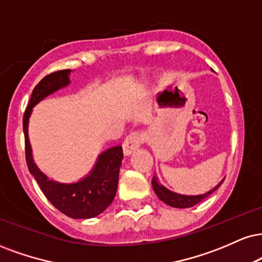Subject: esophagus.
<instances>
[{
  "instance_id": "obj_1",
  "label": "esophagus",
  "mask_w": 262,
  "mask_h": 262,
  "mask_svg": "<svg viewBox=\"0 0 262 262\" xmlns=\"http://www.w3.org/2000/svg\"><path fill=\"white\" fill-rule=\"evenodd\" d=\"M141 140H143V137L139 133H130L125 138L124 143H123V154L124 156H130L132 154H134L135 151L139 150L140 145H141Z\"/></svg>"
}]
</instances>
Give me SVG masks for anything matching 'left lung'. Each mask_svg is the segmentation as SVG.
Wrapping results in <instances>:
<instances>
[{"instance_id":"left-lung-1","label":"left lung","mask_w":262,"mask_h":262,"mask_svg":"<svg viewBox=\"0 0 262 262\" xmlns=\"http://www.w3.org/2000/svg\"><path fill=\"white\" fill-rule=\"evenodd\" d=\"M222 183H223V179L216 185L215 188H212L211 190L206 191L205 194L184 195V194L174 193V191L169 190V189L163 187L162 184H160L157 176H154L152 181H151L154 191L156 193L157 198H159L161 201H163L165 204L169 205V206H172V207H177V209H188V207H191V206H194V205L199 204L200 201H203L205 199V198H207L210 194H212L213 191H215L216 189L222 184Z\"/></svg>"}]
</instances>
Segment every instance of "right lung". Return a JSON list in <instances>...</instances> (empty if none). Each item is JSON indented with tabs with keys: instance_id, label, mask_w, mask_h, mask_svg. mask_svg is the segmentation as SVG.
Masks as SVG:
<instances>
[{
	"instance_id": "add662e5",
	"label": "right lung",
	"mask_w": 262,
	"mask_h": 262,
	"mask_svg": "<svg viewBox=\"0 0 262 262\" xmlns=\"http://www.w3.org/2000/svg\"><path fill=\"white\" fill-rule=\"evenodd\" d=\"M71 69L58 71L46 75L31 94L29 105L23 117L27 165L43 195L56 209L71 219L86 220L102 213L115 199L118 187L119 167L123 151L121 145L108 147L97 156L95 165L85 177L73 183H61L50 179L34 162L29 141V119L33 108L47 96L64 89L71 84Z\"/></svg>"
}]
</instances>
